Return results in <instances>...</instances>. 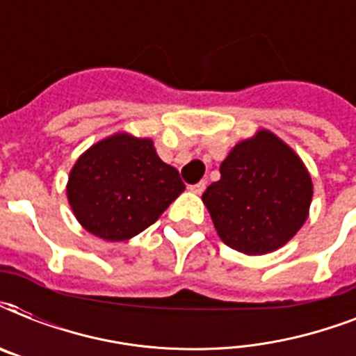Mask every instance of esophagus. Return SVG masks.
Returning a JSON list of instances; mask_svg holds the SVG:
<instances>
[{
  "label": "esophagus",
  "mask_w": 356,
  "mask_h": 356,
  "mask_svg": "<svg viewBox=\"0 0 356 356\" xmlns=\"http://www.w3.org/2000/svg\"><path fill=\"white\" fill-rule=\"evenodd\" d=\"M205 188H207L205 181H200V183L190 184V186H188L190 192H194V194H203V190H205Z\"/></svg>",
  "instance_id": "34e87169"
}]
</instances>
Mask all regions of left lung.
<instances>
[{
	"label": "left lung",
	"instance_id": "obj_1",
	"mask_svg": "<svg viewBox=\"0 0 356 356\" xmlns=\"http://www.w3.org/2000/svg\"><path fill=\"white\" fill-rule=\"evenodd\" d=\"M203 194L218 236L245 254L282 248L309 218L312 179L298 153L260 129L234 145Z\"/></svg>",
	"mask_w": 356,
	"mask_h": 356
}]
</instances>
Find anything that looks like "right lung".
<instances>
[{"label": "right lung", "instance_id": "add662e5", "mask_svg": "<svg viewBox=\"0 0 356 356\" xmlns=\"http://www.w3.org/2000/svg\"><path fill=\"white\" fill-rule=\"evenodd\" d=\"M183 190L179 172L159 159L153 140L127 133L86 149L66 186L77 222L108 242L129 240L153 225Z\"/></svg>", "mask_w": 356, "mask_h": 356}]
</instances>
